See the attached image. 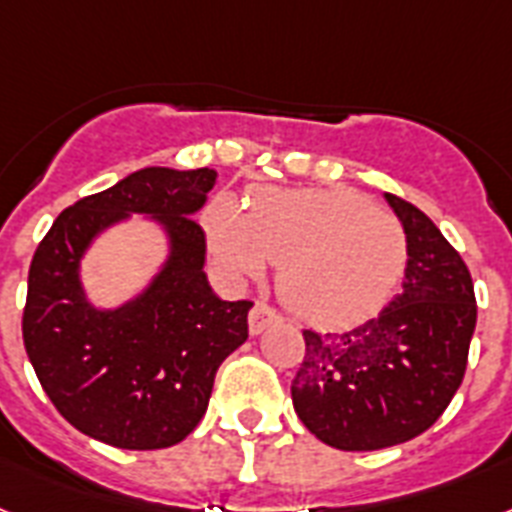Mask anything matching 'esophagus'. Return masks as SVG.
Wrapping results in <instances>:
<instances>
[{"label": "esophagus", "instance_id": "esophagus-1", "mask_svg": "<svg viewBox=\"0 0 512 512\" xmlns=\"http://www.w3.org/2000/svg\"><path fill=\"white\" fill-rule=\"evenodd\" d=\"M277 322H280V314L264 301L256 303V306L251 308V314H248V329H251V335H261L266 327H272V324Z\"/></svg>", "mask_w": 512, "mask_h": 512}]
</instances>
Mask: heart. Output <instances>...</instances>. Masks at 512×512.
Wrapping results in <instances>:
<instances>
[{
  "instance_id": "heart-1",
  "label": "heart",
  "mask_w": 512,
  "mask_h": 512,
  "mask_svg": "<svg viewBox=\"0 0 512 512\" xmlns=\"http://www.w3.org/2000/svg\"><path fill=\"white\" fill-rule=\"evenodd\" d=\"M217 261L240 280L280 264L287 308L322 327H348L390 301L408 266L398 219L345 188H261L248 211L217 196L204 214Z\"/></svg>"
}]
</instances>
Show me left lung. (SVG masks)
<instances>
[{
    "label": "left lung",
    "mask_w": 512,
    "mask_h": 512,
    "mask_svg": "<svg viewBox=\"0 0 512 512\" xmlns=\"http://www.w3.org/2000/svg\"><path fill=\"white\" fill-rule=\"evenodd\" d=\"M408 238L403 290L348 332L303 329L295 413L337 450H382L418 437L458 392L476 329L471 272L424 211L384 193Z\"/></svg>",
    "instance_id": "1"
}]
</instances>
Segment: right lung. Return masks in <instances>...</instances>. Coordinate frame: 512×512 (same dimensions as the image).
I'll list each match as a JSON object with an SVG mask.
<instances>
[{
	"mask_svg": "<svg viewBox=\"0 0 512 512\" xmlns=\"http://www.w3.org/2000/svg\"><path fill=\"white\" fill-rule=\"evenodd\" d=\"M217 172L146 167L67 206L33 253L23 342L62 416L120 450L183 442L204 418L219 363L248 340L251 301H222L206 280V238L193 214ZM130 213L159 221L171 256L120 309H96L79 259L96 234Z\"/></svg>",
	"mask_w": 512,
	"mask_h": 512,
	"instance_id": "1",
	"label": "right lung"
}]
</instances>
